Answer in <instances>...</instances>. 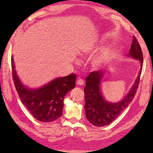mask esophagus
Instances as JSON below:
<instances>
[{"instance_id":"esophagus-1","label":"esophagus","mask_w":153,"mask_h":153,"mask_svg":"<svg viewBox=\"0 0 153 153\" xmlns=\"http://www.w3.org/2000/svg\"><path fill=\"white\" fill-rule=\"evenodd\" d=\"M76 84L78 85H83L84 84V81L82 78H79V79H78L76 81Z\"/></svg>"}]
</instances>
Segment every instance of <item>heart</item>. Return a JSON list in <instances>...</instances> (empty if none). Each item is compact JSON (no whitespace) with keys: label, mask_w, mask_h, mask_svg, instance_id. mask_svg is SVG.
Here are the masks:
<instances>
[{"label":"heart","mask_w":153,"mask_h":153,"mask_svg":"<svg viewBox=\"0 0 153 153\" xmlns=\"http://www.w3.org/2000/svg\"><path fill=\"white\" fill-rule=\"evenodd\" d=\"M107 59V55L104 52L100 56H98L96 59H95L93 61V65L96 68L100 67Z\"/></svg>","instance_id":"b5f03b06"}]
</instances>
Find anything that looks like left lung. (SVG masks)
Returning <instances> with one entry per match:
<instances>
[{
	"label": "left lung",
	"instance_id": "obj_1",
	"mask_svg": "<svg viewBox=\"0 0 153 153\" xmlns=\"http://www.w3.org/2000/svg\"><path fill=\"white\" fill-rule=\"evenodd\" d=\"M128 55L139 60L141 62V68L135 84L129 93L119 102L108 103L104 100L101 95L100 85L103 75V71H92L86 78V84L84 87L85 115L88 121L94 126L101 127L110 124L127 107L135 96L142 69L143 54L140 45L135 36L133 37Z\"/></svg>",
	"mask_w": 153,
	"mask_h": 153
}]
</instances>
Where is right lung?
Returning <instances> with one entry per match:
<instances>
[{"mask_svg":"<svg viewBox=\"0 0 153 153\" xmlns=\"http://www.w3.org/2000/svg\"><path fill=\"white\" fill-rule=\"evenodd\" d=\"M11 67L13 79L18 94L32 116L41 122H52L61 117L64 96L75 87V74L57 78L39 89H29L18 78L13 57Z\"/></svg>","mask_w":153,"mask_h":153,"instance_id":"obj_1","label":"right lung"}]
</instances>
